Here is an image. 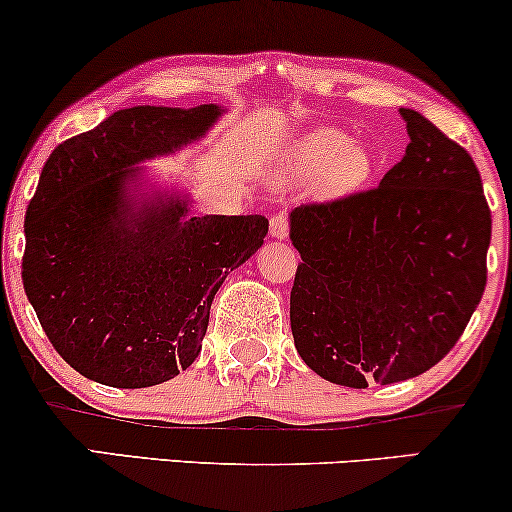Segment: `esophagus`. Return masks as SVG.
<instances>
[{"label": "esophagus", "mask_w": 512, "mask_h": 512, "mask_svg": "<svg viewBox=\"0 0 512 512\" xmlns=\"http://www.w3.org/2000/svg\"><path fill=\"white\" fill-rule=\"evenodd\" d=\"M269 233H272V238H288V219L283 217V214H276V217H272V221H269Z\"/></svg>", "instance_id": "1"}]
</instances>
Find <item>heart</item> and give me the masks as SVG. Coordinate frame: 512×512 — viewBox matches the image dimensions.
Wrapping results in <instances>:
<instances>
[{
  "label": "heart",
  "instance_id": "1",
  "mask_svg": "<svg viewBox=\"0 0 512 512\" xmlns=\"http://www.w3.org/2000/svg\"><path fill=\"white\" fill-rule=\"evenodd\" d=\"M281 174L293 183L315 181L322 197H341L372 174L367 147L338 128L317 126L300 133L281 155Z\"/></svg>",
  "mask_w": 512,
  "mask_h": 512
}]
</instances>
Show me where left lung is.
I'll use <instances>...</instances> for the list:
<instances>
[{"instance_id": "8db88e82", "label": "left lung", "mask_w": 512, "mask_h": 512, "mask_svg": "<svg viewBox=\"0 0 512 512\" xmlns=\"http://www.w3.org/2000/svg\"><path fill=\"white\" fill-rule=\"evenodd\" d=\"M410 143L377 188L291 212L300 252L293 341L331 384L367 389L434 367L486 286L491 212L465 147L415 109Z\"/></svg>"}]
</instances>
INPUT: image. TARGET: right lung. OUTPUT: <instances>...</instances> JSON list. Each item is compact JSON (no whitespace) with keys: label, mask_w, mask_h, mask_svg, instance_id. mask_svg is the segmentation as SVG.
<instances>
[{"label":"right lung","mask_w":512,"mask_h":512,"mask_svg":"<svg viewBox=\"0 0 512 512\" xmlns=\"http://www.w3.org/2000/svg\"><path fill=\"white\" fill-rule=\"evenodd\" d=\"M221 114L119 109L42 166L23 288L54 350L97 384L145 389L193 365L219 286L262 248V214L190 217L188 195L143 190L138 164L197 143Z\"/></svg>","instance_id":"obj_1"}]
</instances>
